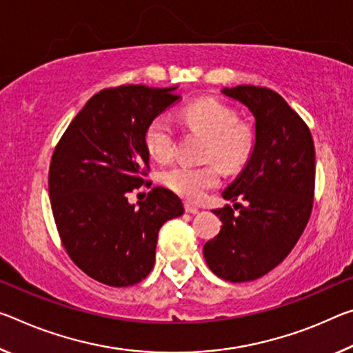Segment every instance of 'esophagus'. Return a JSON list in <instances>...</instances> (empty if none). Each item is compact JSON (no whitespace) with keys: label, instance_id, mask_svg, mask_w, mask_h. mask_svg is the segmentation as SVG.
<instances>
[{"label":"esophagus","instance_id":"esophagus-1","mask_svg":"<svg viewBox=\"0 0 353 353\" xmlns=\"http://www.w3.org/2000/svg\"><path fill=\"white\" fill-rule=\"evenodd\" d=\"M185 210L188 212V214H198V212H199V209H198V207L196 205H193V204H190V203H185Z\"/></svg>","mask_w":353,"mask_h":353}]
</instances>
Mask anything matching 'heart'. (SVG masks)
<instances>
[{
    "label": "heart",
    "mask_w": 353,
    "mask_h": 353,
    "mask_svg": "<svg viewBox=\"0 0 353 353\" xmlns=\"http://www.w3.org/2000/svg\"><path fill=\"white\" fill-rule=\"evenodd\" d=\"M182 121L194 130L209 137L204 159L215 160L226 172H236L250 160L254 149V132L239 121L231 106L215 99H201L181 111ZM144 146L157 161H168L174 155L176 130L170 119L159 116L149 122L144 132ZM215 163L192 166L177 163L160 174V182L188 201H198L207 190L220 183V170Z\"/></svg>",
    "instance_id": "heart-1"
}]
</instances>
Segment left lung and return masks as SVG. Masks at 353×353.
Here are the masks:
<instances>
[{
  "label": "left lung",
  "mask_w": 353,
  "mask_h": 353,
  "mask_svg": "<svg viewBox=\"0 0 353 353\" xmlns=\"http://www.w3.org/2000/svg\"><path fill=\"white\" fill-rule=\"evenodd\" d=\"M254 116V149L239 177L223 192L234 204L214 210L223 226L204 245L216 276L253 281L286 259L310 220L314 198L316 152L305 121L268 88H225Z\"/></svg>",
  "instance_id": "1"
}]
</instances>
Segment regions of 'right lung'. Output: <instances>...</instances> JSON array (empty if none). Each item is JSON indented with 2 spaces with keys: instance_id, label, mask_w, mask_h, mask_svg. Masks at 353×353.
<instances>
[{
  "instance_id": "right-lung-1",
  "label": "right lung",
  "mask_w": 353,
  "mask_h": 353,
  "mask_svg": "<svg viewBox=\"0 0 353 353\" xmlns=\"http://www.w3.org/2000/svg\"><path fill=\"white\" fill-rule=\"evenodd\" d=\"M172 88L124 85L88 100L59 143L48 171L50 203L67 254L113 288L133 286L155 262L160 228L183 214L182 201L154 187L138 205L127 193L146 183L149 122L179 102Z\"/></svg>"
}]
</instances>
